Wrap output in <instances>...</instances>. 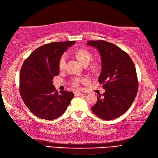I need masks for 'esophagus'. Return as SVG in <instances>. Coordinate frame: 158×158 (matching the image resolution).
<instances>
[{
  "instance_id": "34e87169",
  "label": "esophagus",
  "mask_w": 158,
  "mask_h": 158,
  "mask_svg": "<svg viewBox=\"0 0 158 158\" xmlns=\"http://www.w3.org/2000/svg\"><path fill=\"white\" fill-rule=\"evenodd\" d=\"M83 95L82 93L79 92H75V96H82Z\"/></svg>"
}]
</instances>
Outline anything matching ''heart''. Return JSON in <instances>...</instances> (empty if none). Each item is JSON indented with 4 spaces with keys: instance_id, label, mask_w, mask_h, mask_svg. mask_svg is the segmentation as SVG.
<instances>
[{
    "instance_id": "1",
    "label": "heart",
    "mask_w": 158,
    "mask_h": 158,
    "mask_svg": "<svg viewBox=\"0 0 158 158\" xmlns=\"http://www.w3.org/2000/svg\"><path fill=\"white\" fill-rule=\"evenodd\" d=\"M74 54H75V57L79 60L80 63L82 64H88L90 62V60H92V53L90 52L88 49L85 48H79L75 50V52H74ZM66 61V56L65 54H63L61 56L60 58L59 62H58V67L60 70H62L64 67L65 66ZM92 68L94 69H96V65L94 64L92 66ZM85 81V79L83 78H75L73 80V85L76 88H79L80 84L81 83H83Z\"/></svg>"
}]
</instances>
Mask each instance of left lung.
<instances>
[{
	"instance_id": "left-lung-1",
	"label": "left lung",
	"mask_w": 158,
	"mask_h": 158,
	"mask_svg": "<svg viewBox=\"0 0 158 158\" xmlns=\"http://www.w3.org/2000/svg\"><path fill=\"white\" fill-rule=\"evenodd\" d=\"M87 45L96 48L101 57L102 69L98 81L105 89L92 107L100 118L111 120L126 112L138 91L135 64L127 53L105 41H88Z\"/></svg>"
}]
</instances>
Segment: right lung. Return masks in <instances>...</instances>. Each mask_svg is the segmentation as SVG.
Wrapping results in <instances>:
<instances>
[{
    "mask_svg": "<svg viewBox=\"0 0 158 158\" xmlns=\"http://www.w3.org/2000/svg\"><path fill=\"white\" fill-rule=\"evenodd\" d=\"M76 41L55 42L39 47L23 62L19 73V92L23 102L36 117L58 118L74 98L71 92L54 88L53 79L59 75L60 58Z\"/></svg>",
    "mask_w": 158,
    "mask_h": 158,
    "instance_id": "obj_1",
    "label": "right lung"
}]
</instances>
